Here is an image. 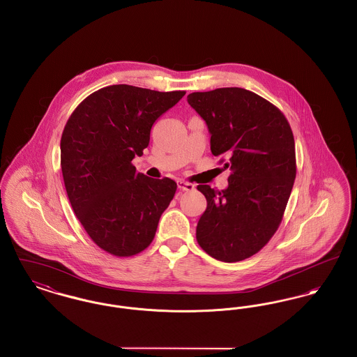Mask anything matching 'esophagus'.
<instances>
[{
  "mask_svg": "<svg viewBox=\"0 0 357 357\" xmlns=\"http://www.w3.org/2000/svg\"><path fill=\"white\" fill-rule=\"evenodd\" d=\"M178 188L185 190V191H191V190H194V185L189 182H185V181H178Z\"/></svg>",
  "mask_w": 357,
  "mask_h": 357,
  "instance_id": "obj_1",
  "label": "esophagus"
}]
</instances>
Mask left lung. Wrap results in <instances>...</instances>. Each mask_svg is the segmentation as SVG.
I'll return each mask as SVG.
<instances>
[{
    "label": "left lung",
    "instance_id": "8db88e82",
    "mask_svg": "<svg viewBox=\"0 0 357 357\" xmlns=\"http://www.w3.org/2000/svg\"><path fill=\"white\" fill-rule=\"evenodd\" d=\"M188 102L208 126L211 153L225 155L231 171L228 189L197 186L208 202L197 241L217 260L248 259L278 231L293 190L291 126L276 106L241 87L191 93Z\"/></svg>",
    "mask_w": 357,
    "mask_h": 357
}]
</instances>
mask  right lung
<instances>
[{
	"instance_id": "right-lung-1",
	"label": "right lung",
	"mask_w": 357,
	"mask_h": 357,
	"mask_svg": "<svg viewBox=\"0 0 357 357\" xmlns=\"http://www.w3.org/2000/svg\"><path fill=\"white\" fill-rule=\"evenodd\" d=\"M186 91L106 86L77 106L61 139V166L73 210L104 251L128 257L152 243L176 183L136 171L153 123Z\"/></svg>"
}]
</instances>
